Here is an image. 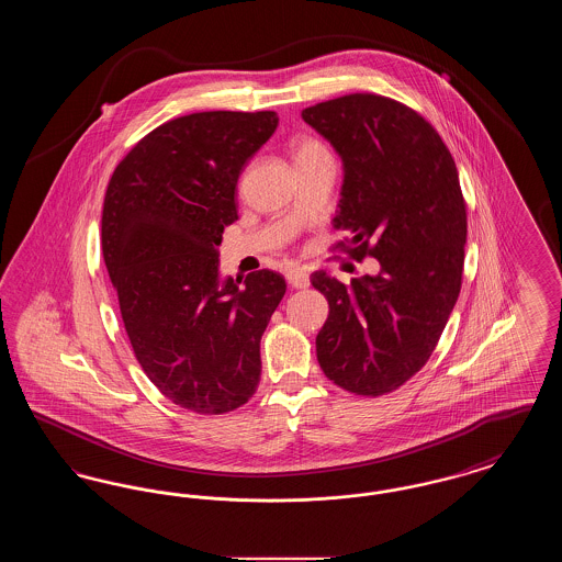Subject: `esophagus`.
Segmentation results:
<instances>
[{
    "label": "esophagus",
    "instance_id": "esophagus-1",
    "mask_svg": "<svg viewBox=\"0 0 562 562\" xmlns=\"http://www.w3.org/2000/svg\"><path fill=\"white\" fill-rule=\"evenodd\" d=\"M286 280L293 289H307L310 286V273L303 268H291L286 271Z\"/></svg>",
    "mask_w": 562,
    "mask_h": 562
}]
</instances>
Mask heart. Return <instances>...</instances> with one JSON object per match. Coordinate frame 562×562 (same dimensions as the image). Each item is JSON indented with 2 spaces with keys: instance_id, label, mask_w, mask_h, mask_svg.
<instances>
[{
  "instance_id": "obj_1",
  "label": "heart",
  "mask_w": 562,
  "mask_h": 562,
  "mask_svg": "<svg viewBox=\"0 0 562 562\" xmlns=\"http://www.w3.org/2000/svg\"><path fill=\"white\" fill-rule=\"evenodd\" d=\"M324 154H328V149L324 147V143H321L314 136L301 134V136H294L293 140H291V156H293L294 164L314 160V158L324 156Z\"/></svg>"
}]
</instances>
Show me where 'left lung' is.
I'll list each match as a JSON object with an SVG mask.
<instances>
[{"label": "left lung", "instance_id": "1", "mask_svg": "<svg viewBox=\"0 0 562 562\" xmlns=\"http://www.w3.org/2000/svg\"><path fill=\"white\" fill-rule=\"evenodd\" d=\"M301 117L344 160L333 227L349 238L333 250L381 266L349 286L312 273L328 301L318 362L351 394L383 396L428 362L461 291L468 214L457 166L426 117L381 94H346Z\"/></svg>", "mask_w": 562, "mask_h": 562}]
</instances>
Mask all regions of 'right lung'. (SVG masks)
Listing matches in <instances>:
<instances>
[{
	"mask_svg": "<svg viewBox=\"0 0 562 562\" xmlns=\"http://www.w3.org/2000/svg\"><path fill=\"white\" fill-rule=\"evenodd\" d=\"M276 111H202L143 136L109 179L101 241L134 356L168 401L223 415L252 398L261 337L286 293L259 269L218 280L236 191Z\"/></svg>",
	"mask_w": 562,
	"mask_h": 562,
	"instance_id": "add662e5",
	"label": "right lung"
}]
</instances>
